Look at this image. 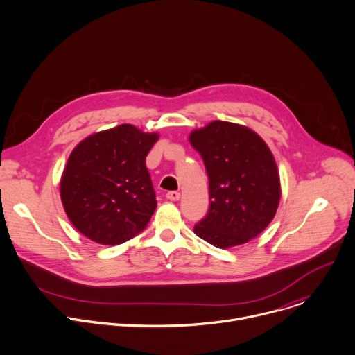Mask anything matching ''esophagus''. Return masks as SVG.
<instances>
[{"label": "esophagus", "instance_id": "1", "mask_svg": "<svg viewBox=\"0 0 355 355\" xmlns=\"http://www.w3.org/2000/svg\"><path fill=\"white\" fill-rule=\"evenodd\" d=\"M166 198H168V200H171V202H178V200L180 199V193H179V191H169V193L166 194Z\"/></svg>", "mask_w": 355, "mask_h": 355}]
</instances>
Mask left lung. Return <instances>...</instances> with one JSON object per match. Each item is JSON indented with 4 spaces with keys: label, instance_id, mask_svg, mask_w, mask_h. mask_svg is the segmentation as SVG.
Here are the masks:
<instances>
[{
    "label": "left lung",
    "instance_id": "1",
    "mask_svg": "<svg viewBox=\"0 0 355 355\" xmlns=\"http://www.w3.org/2000/svg\"><path fill=\"white\" fill-rule=\"evenodd\" d=\"M189 141L210 180V209L194 234L221 250L247 244L269 225L281 200L269 146L251 128L220 120L193 130Z\"/></svg>",
    "mask_w": 355,
    "mask_h": 355
}]
</instances>
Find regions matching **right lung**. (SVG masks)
<instances>
[{
    "label": "right lung",
    "mask_w": 355,
    "mask_h": 355,
    "mask_svg": "<svg viewBox=\"0 0 355 355\" xmlns=\"http://www.w3.org/2000/svg\"><path fill=\"white\" fill-rule=\"evenodd\" d=\"M157 139V132L121 124L74 146L60 178V199L78 232L118 245L146 227L156 199L145 159Z\"/></svg>",
    "instance_id": "add662e5"
}]
</instances>
